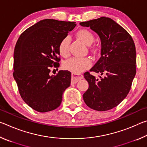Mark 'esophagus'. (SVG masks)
<instances>
[{
    "label": "esophagus",
    "instance_id": "1",
    "mask_svg": "<svg viewBox=\"0 0 147 147\" xmlns=\"http://www.w3.org/2000/svg\"><path fill=\"white\" fill-rule=\"evenodd\" d=\"M83 78V75L81 74H78L75 73L71 74V82L72 84H76L78 82L79 80H80Z\"/></svg>",
    "mask_w": 147,
    "mask_h": 147
}]
</instances>
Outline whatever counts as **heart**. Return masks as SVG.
I'll return each instance as SVG.
<instances>
[{"instance_id":"heart-1","label":"heart","mask_w":147,"mask_h":147,"mask_svg":"<svg viewBox=\"0 0 147 147\" xmlns=\"http://www.w3.org/2000/svg\"><path fill=\"white\" fill-rule=\"evenodd\" d=\"M79 39L84 43L90 45L94 41V36L90 31L83 29L78 32L76 34ZM71 38L66 36L60 41L58 46L59 53L61 56L67 57L70 54ZM91 66V61L89 58H76L73 57L64 62L63 67L74 73H80Z\"/></svg>"}]
</instances>
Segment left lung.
<instances>
[{
    "label": "left lung",
    "instance_id": "8db88e82",
    "mask_svg": "<svg viewBox=\"0 0 147 147\" xmlns=\"http://www.w3.org/2000/svg\"><path fill=\"white\" fill-rule=\"evenodd\" d=\"M90 27L101 41V57L90 69L103 75L95 76L86 72L84 78L89 88L83 94L89 108L107 111L115 108L128 94L136 73V51L133 39L128 32L109 17L80 23Z\"/></svg>",
    "mask_w": 147,
    "mask_h": 147
}]
</instances>
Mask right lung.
Here are the masks:
<instances>
[{
  "instance_id": "1",
  "label": "right lung",
  "mask_w": 147,
  "mask_h": 147,
  "mask_svg": "<svg viewBox=\"0 0 147 147\" xmlns=\"http://www.w3.org/2000/svg\"><path fill=\"white\" fill-rule=\"evenodd\" d=\"M75 23L41 20L24 31L17 41L13 78L23 100L34 110L44 113L58 108L71 85V72L61 70L52 76L50 72L53 67H59V44Z\"/></svg>"
}]
</instances>
